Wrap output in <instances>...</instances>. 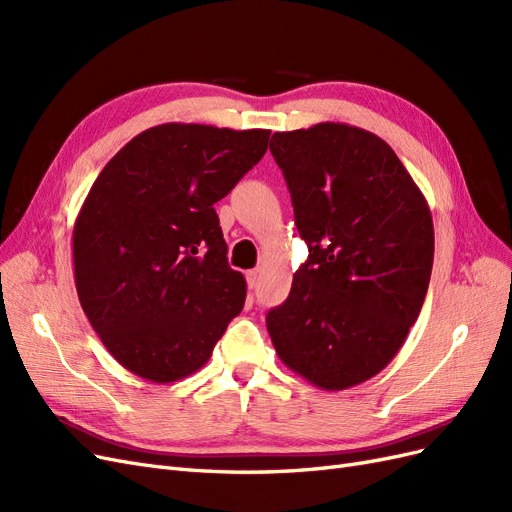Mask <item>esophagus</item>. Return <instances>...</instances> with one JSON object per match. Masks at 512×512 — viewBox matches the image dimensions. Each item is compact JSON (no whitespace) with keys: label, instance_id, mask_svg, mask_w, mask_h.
<instances>
[{"label":"esophagus","instance_id":"esophagus-1","mask_svg":"<svg viewBox=\"0 0 512 512\" xmlns=\"http://www.w3.org/2000/svg\"><path fill=\"white\" fill-rule=\"evenodd\" d=\"M245 280H247V286L256 288L258 286V271H247L245 273Z\"/></svg>","mask_w":512,"mask_h":512}]
</instances>
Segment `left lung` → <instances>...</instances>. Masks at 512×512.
I'll use <instances>...</instances> for the list:
<instances>
[{
	"label": "left lung",
	"mask_w": 512,
	"mask_h": 512,
	"mask_svg": "<svg viewBox=\"0 0 512 512\" xmlns=\"http://www.w3.org/2000/svg\"><path fill=\"white\" fill-rule=\"evenodd\" d=\"M294 224L309 247L267 314L284 365L324 391L374 378L416 322L433 265L425 196L380 136L324 121L275 132Z\"/></svg>",
	"instance_id": "obj_1"
}]
</instances>
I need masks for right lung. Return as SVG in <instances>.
Masks as SVG:
<instances>
[{
	"mask_svg": "<svg viewBox=\"0 0 512 512\" xmlns=\"http://www.w3.org/2000/svg\"><path fill=\"white\" fill-rule=\"evenodd\" d=\"M271 130L162 123L134 136L74 222V282L106 350L149 382L203 367L245 303L213 205L252 170Z\"/></svg>",
	"mask_w": 512,
	"mask_h": 512,
	"instance_id": "1",
	"label": "right lung"
}]
</instances>
